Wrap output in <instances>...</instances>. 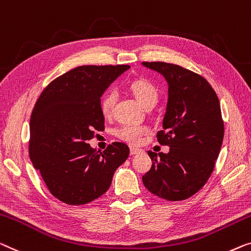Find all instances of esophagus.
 <instances>
[{"mask_svg":"<svg viewBox=\"0 0 251 251\" xmlns=\"http://www.w3.org/2000/svg\"><path fill=\"white\" fill-rule=\"evenodd\" d=\"M141 151H142V150L136 149V148H130V149H129L130 155H135V154H137V153H140Z\"/></svg>","mask_w":251,"mask_h":251,"instance_id":"34e87169","label":"esophagus"}]
</instances>
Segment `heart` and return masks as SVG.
<instances>
[{
  "label": "heart",
  "instance_id": "obj_1",
  "mask_svg": "<svg viewBox=\"0 0 251 251\" xmlns=\"http://www.w3.org/2000/svg\"><path fill=\"white\" fill-rule=\"evenodd\" d=\"M129 90L135 96L142 106L145 108L154 107L159 99V91L154 84L147 78H137L129 84ZM117 95L114 90L107 91L100 99V110L103 116H109L113 113ZM149 133L147 126L143 125H123L115 129V136L128 144L135 145L140 143L141 138Z\"/></svg>",
  "mask_w": 251,
  "mask_h": 251
}]
</instances>
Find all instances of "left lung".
Listing matches in <instances>:
<instances>
[{
    "mask_svg": "<svg viewBox=\"0 0 251 251\" xmlns=\"http://www.w3.org/2000/svg\"><path fill=\"white\" fill-rule=\"evenodd\" d=\"M143 65L161 73L169 85L163 129L156 138L170 151L148 152L152 167L142 180L163 200L184 201L195 195L214 170L224 136L221 106L214 89L200 74L164 62Z\"/></svg>",
    "mask_w": 251,
    "mask_h": 251,
    "instance_id": "8db88e82",
    "label": "left lung"
}]
</instances>
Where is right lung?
<instances>
[{"instance_id":"1","label":"right lung","mask_w":251,"mask_h":251,"mask_svg":"<svg viewBox=\"0 0 251 251\" xmlns=\"http://www.w3.org/2000/svg\"><path fill=\"white\" fill-rule=\"evenodd\" d=\"M128 65H83L50 82L30 117V160L51 195L84 205L109 189L115 170L128 158L121 142L99 153L88 143L104 129L100 97Z\"/></svg>"}]
</instances>
